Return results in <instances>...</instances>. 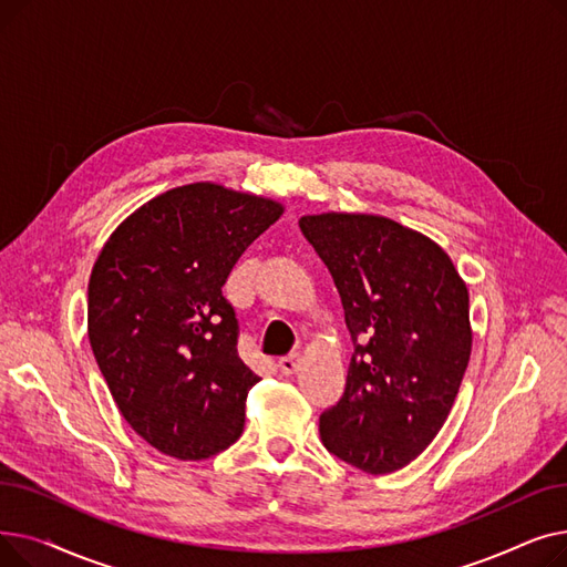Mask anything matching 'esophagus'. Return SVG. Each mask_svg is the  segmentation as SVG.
Wrapping results in <instances>:
<instances>
[{
	"instance_id": "esophagus-1",
	"label": "esophagus",
	"mask_w": 567,
	"mask_h": 567,
	"mask_svg": "<svg viewBox=\"0 0 567 567\" xmlns=\"http://www.w3.org/2000/svg\"><path fill=\"white\" fill-rule=\"evenodd\" d=\"M299 365H301V353H289V355H282V359L278 361L280 372L287 377L299 370Z\"/></svg>"
}]
</instances>
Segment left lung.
<instances>
[{"mask_svg": "<svg viewBox=\"0 0 567 567\" xmlns=\"http://www.w3.org/2000/svg\"><path fill=\"white\" fill-rule=\"evenodd\" d=\"M340 291L353 340L347 389L319 434L342 462L393 473L434 441L471 359L468 289L430 236L374 214L299 220Z\"/></svg>", "mask_w": 567, "mask_h": 567, "instance_id": "left-lung-1", "label": "left lung"}]
</instances>
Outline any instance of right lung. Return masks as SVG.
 <instances>
[{
	"label": "right lung",
	"mask_w": 567,
	"mask_h": 567,
	"mask_svg": "<svg viewBox=\"0 0 567 567\" xmlns=\"http://www.w3.org/2000/svg\"><path fill=\"white\" fill-rule=\"evenodd\" d=\"M285 206L197 182L118 225L89 278L86 333L126 423L163 455L206 460L241 436L259 377L238 359L231 266Z\"/></svg>",
	"instance_id": "add662e5"
}]
</instances>
